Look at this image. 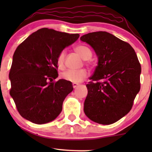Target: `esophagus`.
Segmentation results:
<instances>
[{"instance_id": "obj_1", "label": "esophagus", "mask_w": 152, "mask_h": 152, "mask_svg": "<svg viewBox=\"0 0 152 152\" xmlns=\"http://www.w3.org/2000/svg\"><path fill=\"white\" fill-rule=\"evenodd\" d=\"M79 86V84H77V83H72V87H73L74 88H77Z\"/></svg>"}]
</instances>
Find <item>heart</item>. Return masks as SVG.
I'll list each match as a JSON object with an SVG mask.
<instances>
[{"label": "heart", "instance_id": "1", "mask_svg": "<svg viewBox=\"0 0 152 152\" xmlns=\"http://www.w3.org/2000/svg\"><path fill=\"white\" fill-rule=\"evenodd\" d=\"M75 51L84 60H89L92 57V51L88 46L85 45H78L75 47ZM66 52L63 50L59 53L57 58V66L60 68H63L65 66V58ZM88 75V72L84 68L78 70L69 69L62 72L61 78L64 80L72 83H80L85 80Z\"/></svg>", "mask_w": 152, "mask_h": 152}]
</instances>
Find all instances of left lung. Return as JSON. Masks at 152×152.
Instances as JSON below:
<instances>
[{
  "instance_id": "obj_1",
  "label": "left lung",
  "mask_w": 152,
  "mask_h": 152,
  "mask_svg": "<svg viewBox=\"0 0 152 152\" xmlns=\"http://www.w3.org/2000/svg\"><path fill=\"white\" fill-rule=\"evenodd\" d=\"M80 39L90 45L98 57L86 84L84 113L97 123L113 124L130 111L140 91V64L129 43L109 32H91Z\"/></svg>"
}]
</instances>
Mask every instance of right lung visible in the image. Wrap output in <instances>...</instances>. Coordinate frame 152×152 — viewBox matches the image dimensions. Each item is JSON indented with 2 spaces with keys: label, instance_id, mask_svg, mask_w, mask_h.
<instances>
[{
  "label": "right lung",
  "instance_id": "1",
  "mask_svg": "<svg viewBox=\"0 0 152 152\" xmlns=\"http://www.w3.org/2000/svg\"><path fill=\"white\" fill-rule=\"evenodd\" d=\"M80 37L46 28L39 29L23 41L14 52L9 74L10 93L20 115L35 124L53 121L62 111L72 83L58 77L57 58Z\"/></svg>",
  "mask_w": 152,
  "mask_h": 152
}]
</instances>
